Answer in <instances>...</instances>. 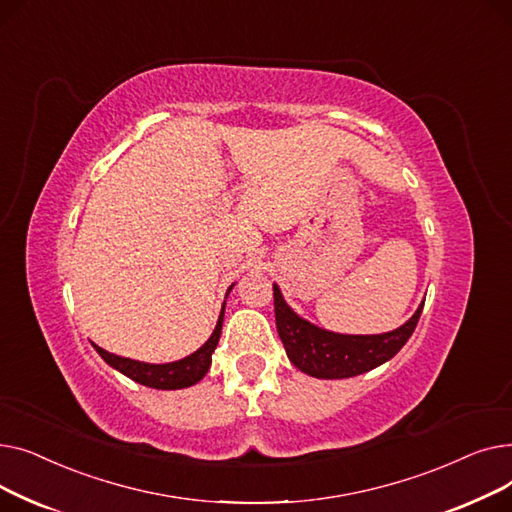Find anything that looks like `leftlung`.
<instances>
[{
	"label": "left lung",
	"instance_id": "left-lung-1",
	"mask_svg": "<svg viewBox=\"0 0 512 512\" xmlns=\"http://www.w3.org/2000/svg\"><path fill=\"white\" fill-rule=\"evenodd\" d=\"M276 328L294 367L321 380H342L361 375L392 359L417 328L423 303L405 326L386 334L346 336L321 330L301 319L282 299L280 288L274 284Z\"/></svg>",
	"mask_w": 512,
	"mask_h": 512
}]
</instances>
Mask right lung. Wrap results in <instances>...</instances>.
I'll return each instance as SVG.
<instances>
[{
  "instance_id": "right-lung-1",
  "label": "right lung",
  "mask_w": 512,
  "mask_h": 512,
  "mask_svg": "<svg viewBox=\"0 0 512 512\" xmlns=\"http://www.w3.org/2000/svg\"><path fill=\"white\" fill-rule=\"evenodd\" d=\"M222 321H224V307L218 319V326H215L211 338L195 351L193 355H188L180 361L174 363H164V365H153V363H141V361H132L126 357H118L103 351V348L95 346V351L101 355V359L112 365L114 369H118L120 373H124L126 378L139 382L143 386L149 388H157V390H180V388H188L195 386L199 380H203V375L207 373L209 365H211V353L218 346L220 334H222Z\"/></svg>"
}]
</instances>
